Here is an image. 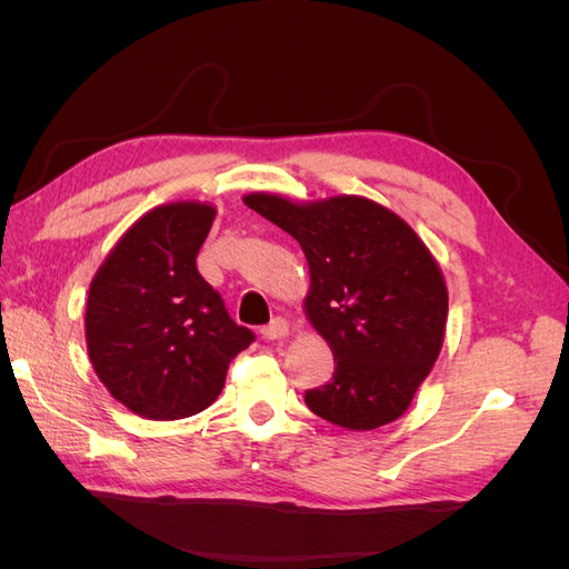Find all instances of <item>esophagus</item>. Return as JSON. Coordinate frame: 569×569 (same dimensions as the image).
I'll list each match as a JSON object with an SVG mask.
<instances>
[{
    "label": "esophagus",
    "instance_id": "1",
    "mask_svg": "<svg viewBox=\"0 0 569 569\" xmlns=\"http://www.w3.org/2000/svg\"><path fill=\"white\" fill-rule=\"evenodd\" d=\"M261 332L266 339H284L289 335V322L284 318H274L263 327Z\"/></svg>",
    "mask_w": 569,
    "mask_h": 569
}]
</instances>
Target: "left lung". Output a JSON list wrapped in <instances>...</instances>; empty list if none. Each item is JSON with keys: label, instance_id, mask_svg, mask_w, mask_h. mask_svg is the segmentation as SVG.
Segmentation results:
<instances>
[{"label": "left lung", "instance_id": "1", "mask_svg": "<svg viewBox=\"0 0 569 569\" xmlns=\"http://www.w3.org/2000/svg\"><path fill=\"white\" fill-rule=\"evenodd\" d=\"M244 203L295 237L311 270L303 311L330 343L335 375L306 391V406L356 432L399 420L443 347L449 291L435 256L366 197L251 192Z\"/></svg>", "mask_w": 569, "mask_h": 569}]
</instances>
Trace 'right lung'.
Segmentation results:
<instances>
[{
	"mask_svg": "<svg viewBox=\"0 0 569 569\" xmlns=\"http://www.w3.org/2000/svg\"><path fill=\"white\" fill-rule=\"evenodd\" d=\"M216 218L203 201L163 203L134 220L94 272L84 341L97 377L147 420L209 408L230 360L253 341L197 270Z\"/></svg>",
	"mask_w": 569,
	"mask_h": 569,
	"instance_id": "1",
	"label": "right lung"
}]
</instances>
